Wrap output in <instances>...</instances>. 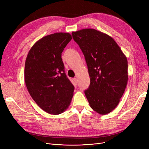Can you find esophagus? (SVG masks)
I'll return each instance as SVG.
<instances>
[{
  "label": "esophagus",
  "mask_w": 149,
  "mask_h": 149,
  "mask_svg": "<svg viewBox=\"0 0 149 149\" xmlns=\"http://www.w3.org/2000/svg\"><path fill=\"white\" fill-rule=\"evenodd\" d=\"M73 80H74L75 84L76 85H77V84H78V80L76 79V78H74V79H73Z\"/></svg>",
  "instance_id": "obj_1"
}]
</instances>
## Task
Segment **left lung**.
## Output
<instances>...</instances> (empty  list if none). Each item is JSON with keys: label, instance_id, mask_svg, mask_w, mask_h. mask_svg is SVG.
Returning <instances> with one entry per match:
<instances>
[{"label": "left lung", "instance_id": "obj_1", "mask_svg": "<svg viewBox=\"0 0 149 149\" xmlns=\"http://www.w3.org/2000/svg\"><path fill=\"white\" fill-rule=\"evenodd\" d=\"M72 35L88 66L91 83L84 91L91 107L101 115L118 104L128 80L127 60L113 39L94 29H83Z\"/></svg>", "mask_w": 149, "mask_h": 149}]
</instances>
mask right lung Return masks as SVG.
I'll return each mask as SVG.
<instances>
[{"label": "right lung", "mask_w": 149, "mask_h": 149, "mask_svg": "<svg viewBox=\"0 0 149 149\" xmlns=\"http://www.w3.org/2000/svg\"><path fill=\"white\" fill-rule=\"evenodd\" d=\"M72 36L57 33L43 37L29 50L25 81L30 95L46 112L58 115L69 106L74 86L65 72L61 53Z\"/></svg>", "instance_id": "add662e5"}]
</instances>
